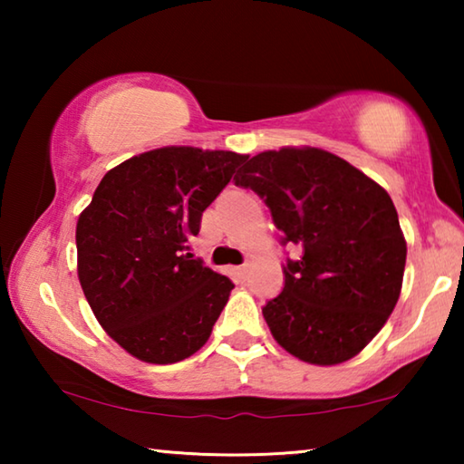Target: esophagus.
Segmentation results:
<instances>
[{"label":"esophagus","mask_w":464,"mask_h":464,"mask_svg":"<svg viewBox=\"0 0 464 464\" xmlns=\"http://www.w3.org/2000/svg\"><path fill=\"white\" fill-rule=\"evenodd\" d=\"M247 274H249V266L247 264L246 266H239V268H235V278H237L239 282L246 280Z\"/></svg>","instance_id":"34e87169"}]
</instances>
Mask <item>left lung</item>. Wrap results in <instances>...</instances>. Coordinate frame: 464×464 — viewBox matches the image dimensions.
I'll use <instances>...</instances> for the list:
<instances>
[{"label": "left lung", "mask_w": 464, "mask_h": 464, "mask_svg": "<svg viewBox=\"0 0 464 464\" xmlns=\"http://www.w3.org/2000/svg\"><path fill=\"white\" fill-rule=\"evenodd\" d=\"M235 184L260 194L285 243L303 249L285 266L282 293L262 309L274 340L317 366L360 354L403 286L407 243L387 190L309 145L254 155Z\"/></svg>", "instance_id": "obj_1"}]
</instances>
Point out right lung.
<instances>
[{
    "mask_svg": "<svg viewBox=\"0 0 464 464\" xmlns=\"http://www.w3.org/2000/svg\"><path fill=\"white\" fill-rule=\"evenodd\" d=\"M249 155L171 145L102 178L75 227L77 278L102 329L149 364L196 354L233 282L194 260L192 237Z\"/></svg>",
    "mask_w": 464,
    "mask_h": 464,
    "instance_id": "add662e5",
    "label": "right lung"
}]
</instances>
